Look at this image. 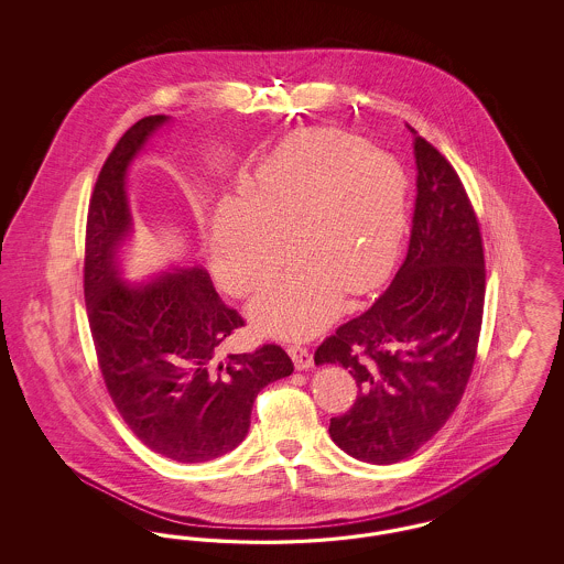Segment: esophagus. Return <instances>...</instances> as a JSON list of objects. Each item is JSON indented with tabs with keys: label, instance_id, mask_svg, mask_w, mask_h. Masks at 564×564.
Wrapping results in <instances>:
<instances>
[{
	"label": "esophagus",
	"instance_id": "1",
	"mask_svg": "<svg viewBox=\"0 0 564 564\" xmlns=\"http://www.w3.org/2000/svg\"><path fill=\"white\" fill-rule=\"evenodd\" d=\"M290 357L294 359L295 370H308L313 368V355L306 347H300V345H290L288 347Z\"/></svg>",
	"mask_w": 564,
	"mask_h": 564
}]
</instances>
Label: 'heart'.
I'll use <instances>...</instances> for the list:
<instances>
[{
	"label": "heart",
	"mask_w": 564,
	"mask_h": 564,
	"mask_svg": "<svg viewBox=\"0 0 564 564\" xmlns=\"http://www.w3.org/2000/svg\"><path fill=\"white\" fill-rule=\"evenodd\" d=\"M405 232V175L391 154L340 131L295 134L215 207L209 247L232 294L260 288L292 251L294 264L256 295L258 332L304 338L393 269ZM293 237L290 238L289 235Z\"/></svg>",
	"instance_id": "heart-1"
}]
</instances>
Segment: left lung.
<instances>
[{
  "label": "left lung",
  "instance_id": "left-lung-1",
  "mask_svg": "<svg viewBox=\"0 0 564 564\" xmlns=\"http://www.w3.org/2000/svg\"><path fill=\"white\" fill-rule=\"evenodd\" d=\"M416 205L393 283L340 325L315 364L349 368L359 395L329 421L347 455L391 465L414 455L455 412L474 368L484 308L478 219L451 162L414 129Z\"/></svg>",
  "mask_w": 564,
  "mask_h": 564
}]
</instances>
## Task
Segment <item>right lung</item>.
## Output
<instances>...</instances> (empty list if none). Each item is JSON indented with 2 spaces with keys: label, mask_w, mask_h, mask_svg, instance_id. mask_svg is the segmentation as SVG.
<instances>
[{
  "label": "right lung",
  "mask_w": 564,
  "mask_h": 564,
  "mask_svg": "<svg viewBox=\"0 0 564 564\" xmlns=\"http://www.w3.org/2000/svg\"><path fill=\"white\" fill-rule=\"evenodd\" d=\"M169 122L139 120L99 173L86 221L84 300L99 368L124 423L154 453L203 463L241 444L258 393L292 375L294 364L276 345L221 357V343L242 319L200 264L124 276L122 247L134 230L129 171Z\"/></svg>",
  "instance_id": "right-lung-1"
}]
</instances>
